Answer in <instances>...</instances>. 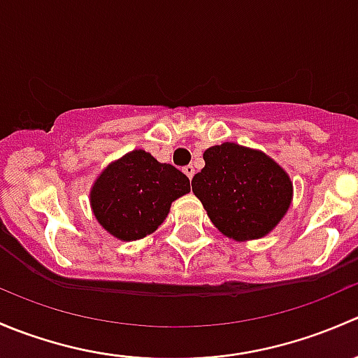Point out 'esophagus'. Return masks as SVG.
Instances as JSON below:
<instances>
[{
	"label": "esophagus",
	"mask_w": 358,
	"mask_h": 358,
	"mask_svg": "<svg viewBox=\"0 0 358 358\" xmlns=\"http://www.w3.org/2000/svg\"><path fill=\"white\" fill-rule=\"evenodd\" d=\"M183 173H185V175L189 176L190 180H192V176H194V173H196V169H194L192 164H189V166H185V168H183Z\"/></svg>",
	"instance_id": "1"
}]
</instances>
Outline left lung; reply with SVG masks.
<instances>
[{
    "label": "left lung",
    "instance_id": "obj_1",
    "mask_svg": "<svg viewBox=\"0 0 358 358\" xmlns=\"http://www.w3.org/2000/svg\"><path fill=\"white\" fill-rule=\"evenodd\" d=\"M204 161L192 178V190L227 237L258 239L286 215L291 180L268 156L227 142L206 150Z\"/></svg>",
    "mask_w": 358,
    "mask_h": 358
}]
</instances>
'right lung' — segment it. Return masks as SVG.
Segmentation results:
<instances>
[{
    "mask_svg": "<svg viewBox=\"0 0 358 358\" xmlns=\"http://www.w3.org/2000/svg\"><path fill=\"white\" fill-rule=\"evenodd\" d=\"M190 190V180L145 150H133L99 176L92 208L100 225L121 241L149 236L164 222L169 206Z\"/></svg>",
    "mask_w": 358,
    "mask_h": 358,
    "instance_id": "1",
    "label": "right lung"
}]
</instances>
